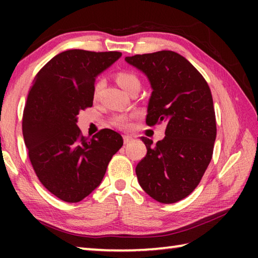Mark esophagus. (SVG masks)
<instances>
[{
	"instance_id": "1",
	"label": "esophagus",
	"mask_w": 258,
	"mask_h": 258,
	"mask_svg": "<svg viewBox=\"0 0 258 258\" xmlns=\"http://www.w3.org/2000/svg\"><path fill=\"white\" fill-rule=\"evenodd\" d=\"M123 138H124V143H125V145H127V143H130L133 140V137H131V135H124Z\"/></svg>"
}]
</instances>
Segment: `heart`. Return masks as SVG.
<instances>
[{
    "label": "heart",
    "instance_id": "1",
    "mask_svg": "<svg viewBox=\"0 0 258 258\" xmlns=\"http://www.w3.org/2000/svg\"><path fill=\"white\" fill-rule=\"evenodd\" d=\"M117 83H118L121 89H123L126 92V91H128L133 85L140 84V81H139V78L134 75V74L127 73V72H121L118 74V75H117ZM102 84H103L102 81H98L97 83H95L94 89H93V94L95 98L98 97L100 90H101V87H102ZM113 121H115V124L120 128H130V126H131L130 117L126 115L116 116Z\"/></svg>",
    "mask_w": 258,
    "mask_h": 258
}]
</instances>
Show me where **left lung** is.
Segmentation results:
<instances>
[{
    "label": "left lung",
    "mask_w": 258,
    "mask_h": 258,
    "mask_svg": "<svg viewBox=\"0 0 258 258\" xmlns=\"http://www.w3.org/2000/svg\"><path fill=\"white\" fill-rule=\"evenodd\" d=\"M125 61L150 83L147 124L166 125L165 138L156 145L141 138L147 155L135 168L139 184L157 202H180L199 184L213 156L216 120L211 90L176 52L137 54Z\"/></svg>",
    "instance_id": "1"
}]
</instances>
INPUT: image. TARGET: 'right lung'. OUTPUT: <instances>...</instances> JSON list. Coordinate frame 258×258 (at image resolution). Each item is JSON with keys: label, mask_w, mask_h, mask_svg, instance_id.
<instances>
[{"label": "right lung", "mask_w": 258, "mask_h": 258, "mask_svg": "<svg viewBox=\"0 0 258 258\" xmlns=\"http://www.w3.org/2000/svg\"><path fill=\"white\" fill-rule=\"evenodd\" d=\"M120 52L68 50L35 77L26 101L23 135L38 180L55 197L78 203L102 182L111 157L123 146L112 130L85 138L78 113L93 104L94 83Z\"/></svg>", "instance_id": "obj_1"}]
</instances>
